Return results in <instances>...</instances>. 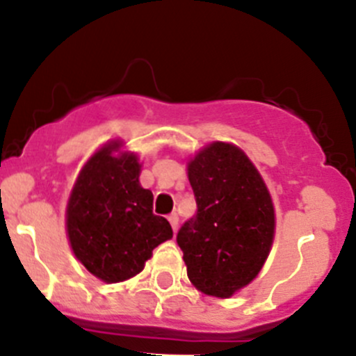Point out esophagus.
Wrapping results in <instances>:
<instances>
[{"label":"esophagus","mask_w":356,"mask_h":356,"mask_svg":"<svg viewBox=\"0 0 356 356\" xmlns=\"http://www.w3.org/2000/svg\"><path fill=\"white\" fill-rule=\"evenodd\" d=\"M168 222H170V225H172V229H174V232H177V225H179L177 213H170V215H168Z\"/></svg>","instance_id":"obj_1"}]
</instances>
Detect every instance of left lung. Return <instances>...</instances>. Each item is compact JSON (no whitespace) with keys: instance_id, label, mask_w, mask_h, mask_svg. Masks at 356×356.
<instances>
[{"instance_id":"obj_1","label":"left lung","mask_w":356,"mask_h":356,"mask_svg":"<svg viewBox=\"0 0 356 356\" xmlns=\"http://www.w3.org/2000/svg\"><path fill=\"white\" fill-rule=\"evenodd\" d=\"M198 213L177 234L191 284L231 298L260 274L275 236V208L264 177L239 146L211 141L188 161Z\"/></svg>"}]
</instances>
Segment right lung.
Returning <instances> with one entry per match:
<instances>
[{
  "label": "right lung",
  "mask_w": 356,
  "mask_h": 356,
  "mask_svg": "<svg viewBox=\"0 0 356 356\" xmlns=\"http://www.w3.org/2000/svg\"><path fill=\"white\" fill-rule=\"evenodd\" d=\"M141 167L138 153L110 139L86 160L68 195L72 253L106 284L138 275L153 250L174 236L167 218L153 215V193L139 182Z\"/></svg>",
  "instance_id": "obj_1"
}]
</instances>
